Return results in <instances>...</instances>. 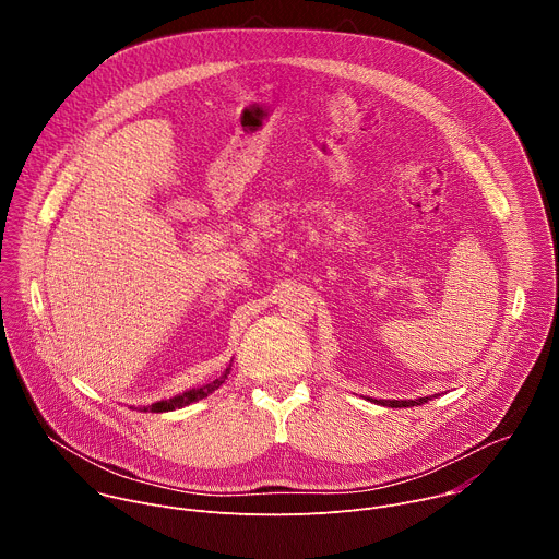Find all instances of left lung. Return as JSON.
Here are the masks:
<instances>
[{
  "mask_svg": "<svg viewBox=\"0 0 559 559\" xmlns=\"http://www.w3.org/2000/svg\"><path fill=\"white\" fill-rule=\"evenodd\" d=\"M431 397H436V393H433V395H427V397H416V401H373V397H367V401H371V403H376V405H382V407L401 409V407H418V405H425V403L431 401Z\"/></svg>",
  "mask_w": 559,
  "mask_h": 559,
  "instance_id": "left-lung-1",
  "label": "left lung"
}]
</instances>
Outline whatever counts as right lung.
<instances>
[{"label": "right lung", "mask_w": 559, "mask_h": 559, "mask_svg": "<svg viewBox=\"0 0 559 559\" xmlns=\"http://www.w3.org/2000/svg\"><path fill=\"white\" fill-rule=\"evenodd\" d=\"M231 369V362L225 367V371L214 378L212 382L203 384V386H197V389H188L183 393H177L173 397H168V401H156L152 405H143V407H130V409H136V412H150V414H164V412H175V409H181V407H188L192 403H199L203 401V397H207L210 393H214L225 380H227V373Z\"/></svg>", "instance_id": "add662e5"}]
</instances>
